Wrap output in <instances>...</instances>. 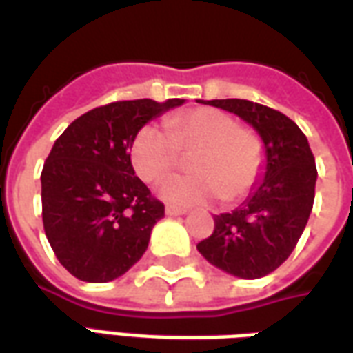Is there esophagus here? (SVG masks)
<instances>
[{
    "label": "esophagus",
    "instance_id": "1",
    "mask_svg": "<svg viewBox=\"0 0 353 353\" xmlns=\"http://www.w3.org/2000/svg\"><path fill=\"white\" fill-rule=\"evenodd\" d=\"M188 209H184V207H174V205H167L165 207V214H169V216H181V214H186Z\"/></svg>",
    "mask_w": 353,
    "mask_h": 353
}]
</instances>
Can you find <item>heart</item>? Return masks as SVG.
Listing matches in <instances>:
<instances>
[{"label": "heart", "instance_id": "b5f03b06", "mask_svg": "<svg viewBox=\"0 0 353 353\" xmlns=\"http://www.w3.org/2000/svg\"><path fill=\"white\" fill-rule=\"evenodd\" d=\"M167 131L146 125L131 142V163L144 182H159L176 171L182 156L196 154L190 172L165 181L157 194L172 205H199L222 196L234 201L259 181L264 148L236 117L214 108H196L167 119Z\"/></svg>", "mask_w": 353, "mask_h": 353}]
</instances>
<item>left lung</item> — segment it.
I'll use <instances>...</instances> for the list:
<instances>
[{
    "label": "left lung",
    "mask_w": 353,
    "mask_h": 353,
    "mask_svg": "<svg viewBox=\"0 0 353 353\" xmlns=\"http://www.w3.org/2000/svg\"><path fill=\"white\" fill-rule=\"evenodd\" d=\"M209 104L236 114L259 132L264 167L243 203L214 216V232L197 243V251L230 276L264 277L289 259L306 228L316 194V159L304 132L281 112L241 99Z\"/></svg>",
    "instance_id": "1"
}]
</instances>
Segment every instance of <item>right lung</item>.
Masks as SVG:
<instances>
[{
  "mask_svg": "<svg viewBox=\"0 0 353 353\" xmlns=\"http://www.w3.org/2000/svg\"><path fill=\"white\" fill-rule=\"evenodd\" d=\"M184 99L112 102L79 116L41 171L45 236L70 274L87 283L123 276L148 249L165 207L134 174L131 142Z\"/></svg>",
  "mask_w": 353,
  "mask_h": 353,
  "instance_id": "add662e5",
  "label": "right lung"
}]
</instances>
